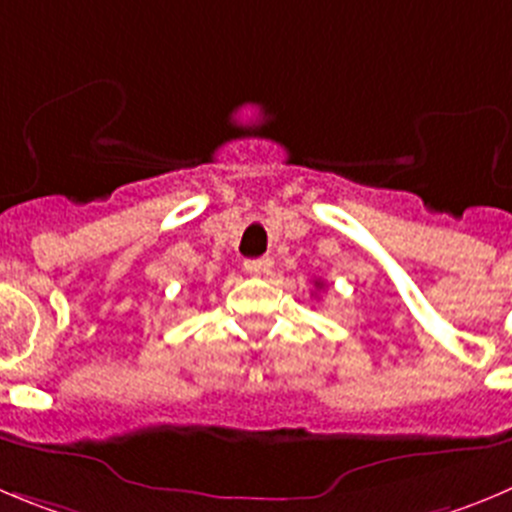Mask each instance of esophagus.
<instances>
[{
  "mask_svg": "<svg viewBox=\"0 0 512 512\" xmlns=\"http://www.w3.org/2000/svg\"><path fill=\"white\" fill-rule=\"evenodd\" d=\"M270 267V257H252V260H245V270L250 272V275H265V272H270Z\"/></svg>",
  "mask_w": 512,
  "mask_h": 512,
  "instance_id": "obj_1",
  "label": "esophagus"
}]
</instances>
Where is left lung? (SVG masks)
Listing matches in <instances>:
<instances>
[{
    "label": "left lung",
    "mask_w": 512,
    "mask_h": 512,
    "mask_svg": "<svg viewBox=\"0 0 512 512\" xmlns=\"http://www.w3.org/2000/svg\"><path fill=\"white\" fill-rule=\"evenodd\" d=\"M315 288H323V283H321V280H315Z\"/></svg>",
    "instance_id": "1"
}]
</instances>
